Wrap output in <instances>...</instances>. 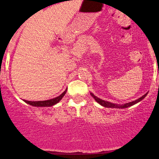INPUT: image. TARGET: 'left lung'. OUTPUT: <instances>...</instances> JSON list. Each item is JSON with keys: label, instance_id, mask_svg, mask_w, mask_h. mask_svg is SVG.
I'll return each instance as SVG.
<instances>
[{"label": "left lung", "instance_id": "left-lung-1", "mask_svg": "<svg viewBox=\"0 0 159 159\" xmlns=\"http://www.w3.org/2000/svg\"><path fill=\"white\" fill-rule=\"evenodd\" d=\"M90 94H91V96H93V98H95V100H96V101L97 102L98 104H100L101 105H102L103 107H111V108H125V107L132 106V105H135L136 103L139 102L141 101L142 99H143V98L146 97V96L147 95V93L145 95H143V96H141L140 98H138V99L134 100V101H133V102H131L125 103V104H124V105H117V104H114V103L109 102L105 101V100H102V99H101V98H98L97 96H96L95 95L91 93H90Z\"/></svg>", "mask_w": 159, "mask_h": 159}]
</instances>
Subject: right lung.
<instances>
[{"label":"right lung","mask_w":159,"mask_h":159,"mask_svg":"<svg viewBox=\"0 0 159 159\" xmlns=\"http://www.w3.org/2000/svg\"><path fill=\"white\" fill-rule=\"evenodd\" d=\"M66 90L61 95H60L59 96L52 98V99L45 100V101H36V102L24 100V102H25L26 103L29 104V105H32V106H35V107H51V106H53V105H54L55 104L59 102L62 99V98L64 96V95L66 94Z\"/></svg>","instance_id":"obj_1"}]
</instances>
